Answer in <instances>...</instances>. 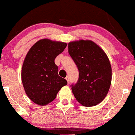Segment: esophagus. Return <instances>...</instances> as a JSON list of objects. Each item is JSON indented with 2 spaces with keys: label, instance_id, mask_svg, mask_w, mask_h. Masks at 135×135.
<instances>
[{
  "label": "esophagus",
  "instance_id": "obj_1",
  "mask_svg": "<svg viewBox=\"0 0 135 135\" xmlns=\"http://www.w3.org/2000/svg\"><path fill=\"white\" fill-rule=\"evenodd\" d=\"M65 79H66V81H67L68 83H70V78H69V76H66V78H65Z\"/></svg>",
  "mask_w": 135,
  "mask_h": 135
}]
</instances>
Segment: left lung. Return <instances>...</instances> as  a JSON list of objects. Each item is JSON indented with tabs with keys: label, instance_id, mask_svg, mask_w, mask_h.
<instances>
[{
	"label": "left lung",
	"instance_id": "obj_1",
	"mask_svg": "<svg viewBox=\"0 0 135 135\" xmlns=\"http://www.w3.org/2000/svg\"><path fill=\"white\" fill-rule=\"evenodd\" d=\"M69 53L79 70V79L72 84L76 100L84 106L98 104L107 95L112 82V67L106 53L94 41L69 44Z\"/></svg>",
	"mask_w": 135,
	"mask_h": 135
}]
</instances>
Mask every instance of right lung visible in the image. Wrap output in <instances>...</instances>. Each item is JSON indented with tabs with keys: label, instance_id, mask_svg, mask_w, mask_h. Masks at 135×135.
I'll return each mask as SVG.
<instances>
[{
	"label": "right lung",
	"instance_id": "obj_1",
	"mask_svg": "<svg viewBox=\"0 0 135 135\" xmlns=\"http://www.w3.org/2000/svg\"><path fill=\"white\" fill-rule=\"evenodd\" d=\"M67 44L61 41L42 39L30 49L23 61L22 81L27 95L33 103L45 106L56 99L67 81L58 75L54 63Z\"/></svg>",
	"mask_w": 135,
	"mask_h": 135
}]
</instances>
